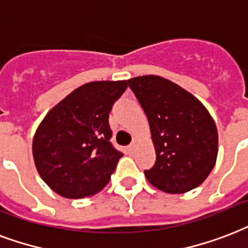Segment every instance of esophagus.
<instances>
[{
  "label": "esophagus",
  "instance_id": "34e87169",
  "mask_svg": "<svg viewBox=\"0 0 248 248\" xmlns=\"http://www.w3.org/2000/svg\"><path fill=\"white\" fill-rule=\"evenodd\" d=\"M134 150V145L133 143H132V145H129L128 146V153H132V151Z\"/></svg>",
  "mask_w": 248,
  "mask_h": 248
}]
</instances>
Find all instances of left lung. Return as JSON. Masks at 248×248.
<instances>
[{
	"label": "left lung",
	"mask_w": 248,
	"mask_h": 248,
	"mask_svg": "<svg viewBox=\"0 0 248 248\" xmlns=\"http://www.w3.org/2000/svg\"><path fill=\"white\" fill-rule=\"evenodd\" d=\"M128 85L150 124L156 160L147 181L164 193L182 194L201 185L217 158V129L206 107L174 82L147 75Z\"/></svg>",
	"instance_id": "8db88e82"
}]
</instances>
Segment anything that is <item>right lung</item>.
Returning <instances> with one entry per match:
<instances>
[{
	"label": "right lung",
	"instance_id": "add662e5",
	"mask_svg": "<svg viewBox=\"0 0 248 248\" xmlns=\"http://www.w3.org/2000/svg\"><path fill=\"white\" fill-rule=\"evenodd\" d=\"M126 86L125 80L88 82L47 112L32 151L38 174L53 191L80 199L108 184L123 156L110 141L108 116Z\"/></svg>",
	"mask_w": 248,
	"mask_h": 248
}]
</instances>
